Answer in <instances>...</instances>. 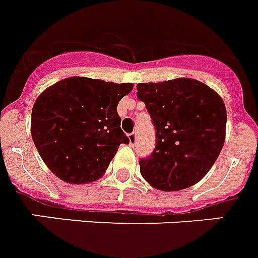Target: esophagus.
Listing matches in <instances>:
<instances>
[{
    "label": "esophagus",
    "instance_id": "34e87169",
    "mask_svg": "<svg viewBox=\"0 0 258 258\" xmlns=\"http://www.w3.org/2000/svg\"><path fill=\"white\" fill-rule=\"evenodd\" d=\"M127 140H129V144H131V145H135L136 141H137V135L133 132V133H131V135L127 136Z\"/></svg>",
    "mask_w": 258,
    "mask_h": 258
}]
</instances>
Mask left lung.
Listing matches in <instances>:
<instances>
[{"label": "left lung", "instance_id": "obj_1", "mask_svg": "<svg viewBox=\"0 0 258 258\" xmlns=\"http://www.w3.org/2000/svg\"><path fill=\"white\" fill-rule=\"evenodd\" d=\"M156 126V149L140 160L141 176L158 190L203 180L225 142L226 108L220 94L193 78L137 85Z\"/></svg>", "mask_w": 258, "mask_h": 258}]
</instances>
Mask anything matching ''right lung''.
Segmentation results:
<instances>
[{
	"mask_svg": "<svg viewBox=\"0 0 258 258\" xmlns=\"http://www.w3.org/2000/svg\"><path fill=\"white\" fill-rule=\"evenodd\" d=\"M133 84L88 77L55 82L33 105L30 133L41 158L59 180L89 184L104 176L121 144L117 105Z\"/></svg>",
	"mask_w": 258,
	"mask_h": 258,
	"instance_id": "add662e5",
	"label": "right lung"
}]
</instances>
